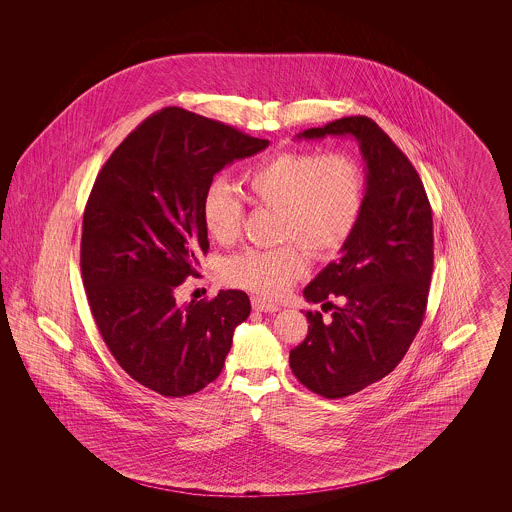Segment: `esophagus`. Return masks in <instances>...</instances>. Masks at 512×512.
I'll return each instance as SVG.
<instances>
[{
	"label": "esophagus",
	"mask_w": 512,
	"mask_h": 512,
	"mask_svg": "<svg viewBox=\"0 0 512 512\" xmlns=\"http://www.w3.org/2000/svg\"><path fill=\"white\" fill-rule=\"evenodd\" d=\"M251 305H253V309L259 311V313H276V311H280V307H278L276 303L265 301L263 297H253V299H251Z\"/></svg>",
	"instance_id": "1"
}]
</instances>
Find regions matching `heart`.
<instances>
[{
	"mask_svg": "<svg viewBox=\"0 0 512 512\" xmlns=\"http://www.w3.org/2000/svg\"><path fill=\"white\" fill-rule=\"evenodd\" d=\"M242 184L255 203L280 209L282 242H297L318 259L347 244L365 205L363 172L343 153H280L245 172ZM201 219L213 242L234 244L244 220V203L234 186L213 182L203 195ZM305 272V251L288 244L245 249L226 259L220 280L226 286L280 297Z\"/></svg>",
	"mask_w": 512,
	"mask_h": 512,
	"instance_id": "b5f03b06",
	"label": "heart"
}]
</instances>
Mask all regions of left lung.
<instances>
[{
	"instance_id": "obj_1",
	"label": "left lung",
	"mask_w": 512,
	"mask_h": 512,
	"mask_svg": "<svg viewBox=\"0 0 512 512\" xmlns=\"http://www.w3.org/2000/svg\"><path fill=\"white\" fill-rule=\"evenodd\" d=\"M355 138L365 159V205L338 261L303 290L309 334L290 351L295 378L326 399L365 390L405 357L422 324L434 268L432 209L418 172L368 117H343L297 134ZM338 296L341 306L329 299Z\"/></svg>"
}]
</instances>
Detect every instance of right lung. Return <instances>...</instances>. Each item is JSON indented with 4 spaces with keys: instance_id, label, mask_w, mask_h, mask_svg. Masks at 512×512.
<instances>
[{
    "instance_id": "obj_1",
    "label": "right lung",
    "mask_w": 512,
    "mask_h": 512,
    "mask_svg": "<svg viewBox=\"0 0 512 512\" xmlns=\"http://www.w3.org/2000/svg\"><path fill=\"white\" fill-rule=\"evenodd\" d=\"M268 144L167 107L130 132L99 171L82 220V282L111 355L149 390H203L249 317L242 290L184 305L174 292L199 276L197 259L209 249L201 203L213 176Z\"/></svg>"
}]
</instances>
